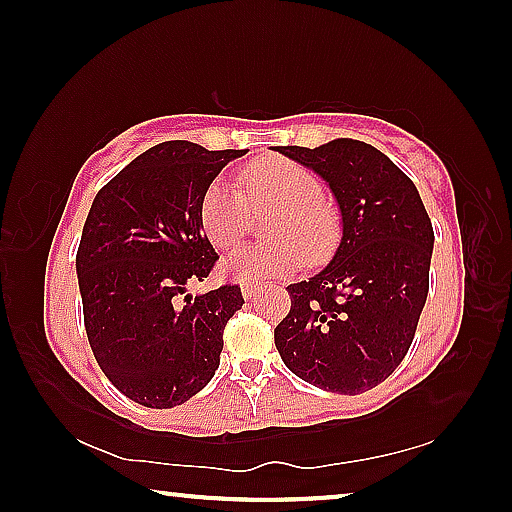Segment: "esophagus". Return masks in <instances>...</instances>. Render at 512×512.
<instances>
[{
    "label": "esophagus",
    "mask_w": 512,
    "mask_h": 512,
    "mask_svg": "<svg viewBox=\"0 0 512 512\" xmlns=\"http://www.w3.org/2000/svg\"><path fill=\"white\" fill-rule=\"evenodd\" d=\"M259 284H255V282H244L241 284V293H244V298H253L255 293H259Z\"/></svg>",
    "instance_id": "esophagus-1"
}]
</instances>
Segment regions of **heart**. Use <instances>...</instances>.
Listing matches in <instances>:
<instances>
[{
	"label": "heart",
	"instance_id": "obj_1",
	"mask_svg": "<svg viewBox=\"0 0 512 512\" xmlns=\"http://www.w3.org/2000/svg\"><path fill=\"white\" fill-rule=\"evenodd\" d=\"M241 187L214 180L201 203V228L216 248L237 246L250 228V212L271 214L268 244L244 246L223 262V273L241 282L289 277L302 262L318 264L339 241V216L325 201V185L298 162L271 158L241 173Z\"/></svg>",
	"mask_w": 512,
	"mask_h": 512
}]
</instances>
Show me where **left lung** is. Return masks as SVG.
I'll list each match as a JSON object with an SVG mask.
<instances>
[{
  "label": "left lung",
  "mask_w": 512,
  "mask_h": 512,
  "mask_svg": "<svg viewBox=\"0 0 512 512\" xmlns=\"http://www.w3.org/2000/svg\"><path fill=\"white\" fill-rule=\"evenodd\" d=\"M275 151L314 169L343 219L332 262L287 287L291 309L275 327V348L293 375L323 391L366 393L413 343L429 293L431 219L413 180L366 142Z\"/></svg>",
  "instance_id": "8db88e82"
}]
</instances>
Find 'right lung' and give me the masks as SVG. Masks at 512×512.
<instances>
[{
  "label": "right lung",
  "mask_w": 512,
  "mask_h": 512,
  "mask_svg": "<svg viewBox=\"0 0 512 512\" xmlns=\"http://www.w3.org/2000/svg\"><path fill=\"white\" fill-rule=\"evenodd\" d=\"M244 153L162 142L103 185L85 219L76 273L90 348L117 391L149 409L205 388L244 305L239 284L187 293L219 259L201 228L203 196Z\"/></svg>",
  "instance_id": "add662e5"
}]
</instances>
